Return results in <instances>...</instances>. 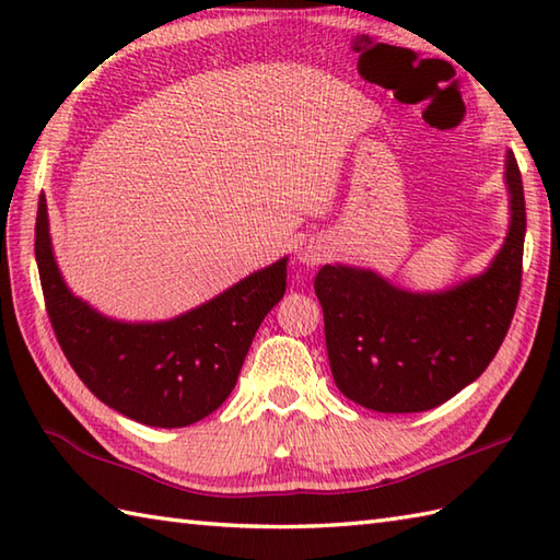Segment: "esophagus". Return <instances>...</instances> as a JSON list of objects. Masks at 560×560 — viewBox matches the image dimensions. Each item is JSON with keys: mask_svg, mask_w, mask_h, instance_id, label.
Here are the masks:
<instances>
[{"mask_svg": "<svg viewBox=\"0 0 560 560\" xmlns=\"http://www.w3.org/2000/svg\"><path fill=\"white\" fill-rule=\"evenodd\" d=\"M323 257H325V247H319L315 243H305L299 249V259L303 261V265H317V261Z\"/></svg>", "mask_w": 560, "mask_h": 560, "instance_id": "34e87169", "label": "esophagus"}]
</instances>
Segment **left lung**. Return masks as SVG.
Here are the masks:
<instances>
[{
	"instance_id": "1",
	"label": "left lung",
	"mask_w": 560,
	"mask_h": 560,
	"mask_svg": "<svg viewBox=\"0 0 560 560\" xmlns=\"http://www.w3.org/2000/svg\"><path fill=\"white\" fill-rule=\"evenodd\" d=\"M510 231L481 277L445 293H407L377 273L325 265L315 293L329 368L343 397L383 413L428 411L474 383L501 349L522 287L525 189L508 151Z\"/></svg>"
}]
</instances>
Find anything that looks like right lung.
I'll list each match as a JSON object with an SVG mask.
<instances>
[{
  "label": "right lung",
  "mask_w": 560,
  "mask_h": 560,
  "mask_svg": "<svg viewBox=\"0 0 560 560\" xmlns=\"http://www.w3.org/2000/svg\"><path fill=\"white\" fill-rule=\"evenodd\" d=\"M35 261L47 317L81 383L110 409L153 428H183L221 407L257 327L287 291V259H279L168 323H115L65 287L45 197L35 219Z\"/></svg>",
  "instance_id": "right-lung-1"
}]
</instances>
